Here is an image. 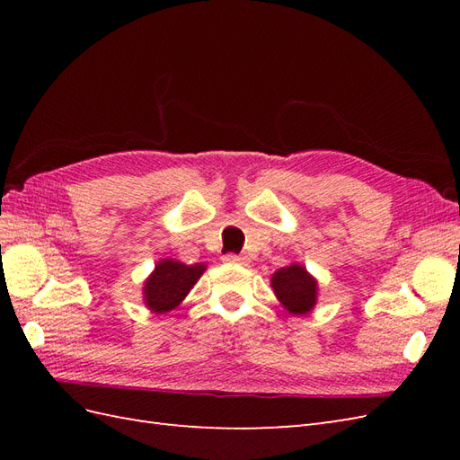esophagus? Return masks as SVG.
Segmentation results:
<instances>
[{"label": "esophagus", "instance_id": "esophagus-1", "mask_svg": "<svg viewBox=\"0 0 460 460\" xmlns=\"http://www.w3.org/2000/svg\"><path fill=\"white\" fill-rule=\"evenodd\" d=\"M222 261L226 262H235V264H247V257H242V255H234V253H228L222 257Z\"/></svg>", "mask_w": 460, "mask_h": 460}]
</instances>
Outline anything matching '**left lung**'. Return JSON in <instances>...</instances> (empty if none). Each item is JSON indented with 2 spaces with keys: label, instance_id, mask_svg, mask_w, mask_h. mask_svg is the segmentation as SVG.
<instances>
[{
  "label": "left lung",
  "instance_id": "left-lung-1",
  "mask_svg": "<svg viewBox=\"0 0 460 460\" xmlns=\"http://www.w3.org/2000/svg\"><path fill=\"white\" fill-rule=\"evenodd\" d=\"M274 296L291 314H307L316 305L318 284L307 269L294 262L272 274Z\"/></svg>",
  "mask_w": 460,
  "mask_h": 460
}]
</instances>
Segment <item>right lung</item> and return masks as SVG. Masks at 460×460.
I'll list each match as a JSON object with an SVG mask.
<instances>
[{
  "label": "right lung",
  "mask_w": 460,
  "mask_h": 460,
  "mask_svg": "<svg viewBox=\"0 0 460 460\" xmlns=\"http://www.w3.org/2000/svg\"><path fill=\"white\" fill-rule=\"evenodd\" d=\"M205 264H184L174 259H163L144 282V301L151 313H169L176 309L190 289L205 272Z\"/></svg>",
  "instance_id": "right-lung-1"
}]
</instances>
